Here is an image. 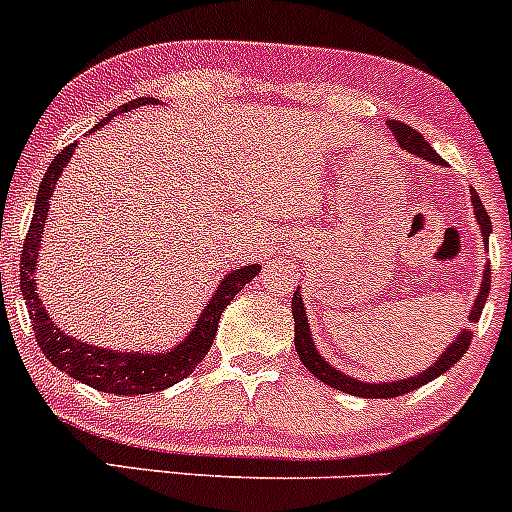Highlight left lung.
Instances as JSON below:
<instances>
[{
    "label": "left lung",
    "mask_w": 512,
    "mask_h": 512,
    "mask_svg": "<svg viewBox=\"0 0 512 512\" xmlns=\"http://www.w3.org/2000/svg\"><path fill=\"white\" fill-rule=\"evenodd\" d=\"M389 130H392L394 138H397L399 148H405L407 153L420 155L422 160H430V163L442 165L440 155H437L435 150H432V145L427 143V140L422 138L417 130H412L410 125L399 123V120H389ZM470 201H472V208H475V218H478V223H480V231H483V241L488 243L490 231H493V226H490L488 211L483 208V201H480L478 193H475V191L470 193ZM488 291H490V264H488V269H485L483 281H480L478 299H475V304H472V309H470V324H475V321L480 319V314H483L485 301H488ZM291 311H294L296 354H299V359L304 362V367L309 369V372L314 374L316 379H321L324 384L339 389V392L354 394V397L384 399V397H399V394L412 392V389L422 387V384L432 382V379H437L440 374H445L447 369H450L455 362H460L462 354L467 352V347H470V342H472V332H470V326H467L465 332L457 334L455 342H452L450 347H447L445 352L440 354V359H437V362L432 364L430 369H425V372L415 374V377H407V379H394V382L369 384V382H359V379H352L349 374H342L339 369H334L332 364H326L324 357L316 352L314 342H311L309 319H306V311H304V304H301L299 289L294 291V299H291Z\"/></svg>",
    "instance_id": "1"
}]
</instances>
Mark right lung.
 <instances>
[{
	"label": "right lung",
	"instance_id": "1",
	"mask_svg": "<svg viewBox=\"0 0 512 512\" xmlns=\"http://www.w3.org/2000/svg\"><path fill=\"white\" fill-rule=\"evenodd\" d=\"M140 105H158L155 97H135V100L125 102L118 110L107 115L105 120L95 125L90 133L100 130L102 125H107V120H113L115 115L130 113ZM75 145H67L62 153L55 155V160L47 168L45 178L40 183V193H37V201H34V213L32 223H29L27 238H24L22 246V261H19V286H22V296L27 301L29 319H32V332L37 344H40L42 354L55 364L57 369L70 374L77 382L87 384V387H95L100 392L107 394H150L160 392L165 387H173L180 379H186L198 364L203 362V357L211 349L213 337L218 332V321H221L223 309L231 304L233 296L259 274L261 266L251 264L243 266V269L231 271L226 279L218 284V291L211 296V301L203 309L201 319L193 326V332L188 334L183 342L178 344L170 352H158V354H140V352H118V349H102L92 347V344L80 342V339L70 337L67 332H62L60 326L50 319L47 309L42 306L40 296H37V253H40V241H42V228L47 223V211H50V201L55 196L57 178L62 175L65 165L70 163L72 153H75Z\"/></svg>",
	"mask_w": 512,
	"mask_h": 512
}]
</instances>
